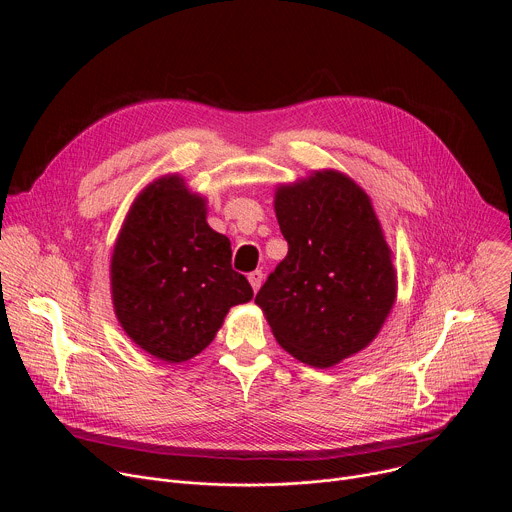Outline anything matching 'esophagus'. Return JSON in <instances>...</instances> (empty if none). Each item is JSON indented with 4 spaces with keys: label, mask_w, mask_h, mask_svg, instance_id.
<instances>
[{
    "label": "esophagus",
    "mask_w": 512,
    "mask_h": 512,
    "mask_svg": "<svg viewBox=\"0 0 512 512\" xmlns=\"http://www.w3.org/2000/svg\"><path fill=\"white\" fill-rule=\"evenodd\" d=\"M249 283H251L253 291H259V287H261V283H263V273H261V271H251V273H249Z\"/></svg>",
    "instance_id": "esophagus-1"
}]
</instances>
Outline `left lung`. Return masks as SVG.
<instances>
[{
	"mask_svg": "<svg viewBox=\"0 0 512 512\" xmlns=\"http://www.w3.org/2000/svg\"><path fill=\"white\" fill-rule=\"evenodd\" d=\"M287 255L255 304L281 348L314 369L369 346L397 296L391 249L369 194L336 170L275 192Z\"/></svg>",
	"mask_w": 512,
	"mask_h": 512,
	"instance_id": "left-lung-1",
	"label": "left lung"
}]
</instances>
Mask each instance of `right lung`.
Returning a JSON list of instances; mask_svg holds the SVG:
<instances>
[{
    "mask_svg": "<svg viewBox=\"0 0 512 512\" xmlns=\"http://www.w3.org/2000/svg\"><path fill=\"white\" fill-rule=\"evenodd\" d=\"M111 296L125 334L148 354L202 352L253 289L231 265V241L206 223V198L170 174L131 204L111 255Z\"/></svg>",
    "mask_w": 512,
    "mask_h": 512,
    "instance_id": "1",
    "label": "right lung"
}]
</instances>
